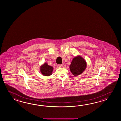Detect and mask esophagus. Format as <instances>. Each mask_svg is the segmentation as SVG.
<instances>
[{"instance_id": "34e87169", "label": "esophagus", "mask_w": 121, "mask_h": 121, "mask_svg": "<svg viewBox=\"0 0 121 121\" xmlns=\"http://www.w3.org/2000/svg\"><path fill=\"white\" fill-rule=\"evenodd\" d=\"M58 67H63V64H58Z\"/></svg>"}]
</instances>
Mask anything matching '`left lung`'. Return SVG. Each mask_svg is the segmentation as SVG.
I'll return each mask as SVG.
<instances>
[{
  "label": "left lung",
  "instance_id": "1",
  "mask_svg": "<svg viewBox=\"0 0 121 121\" xmlns=\"http://www.w3.org/2000/svg\"><path fill=\"white\" fill-rule=\"evenodd\" d=\"M86 67V63L85 60L82 57L77 56L73 60L69 68L72 74L77 76L84 71Z\"/></svg>",
  "mask_w": 121,
  "mask_h": 121
}]
</instances>
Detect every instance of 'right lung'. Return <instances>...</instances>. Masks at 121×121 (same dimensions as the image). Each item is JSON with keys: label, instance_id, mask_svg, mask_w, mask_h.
Instances as JSON below:
<instances>
[{"label": "right lung", "instance_id": "add662e5", "mask_svg": "<svg viewBox=\"0 0 121 121\" xmlns=\"http://www.w3.org/2000/svg\"><path fill=\"white\" fill-rule=\"evenodd\" d=\"M53 68L45 63L41 67V71L42 74L46 76L51 75Z\"/></svg>", "mask_w": 121, "mask_h": 121}]
</instances>
